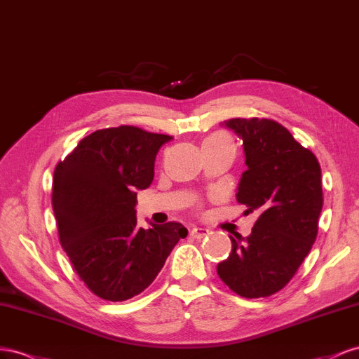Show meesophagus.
I'll use <instances>...</instances> for the list:
<instances>
[{
  "label": "esophagus",
  "mask_w": 359,
  "mask_h": 359,
  "mask_svg": "<svg viewBox=\"0 0 359 359\" xmlns=\"http://www.w3.org/2000/svg\"><path fill=\"white\" fill-rule=\"evenodd\" d=\"M208 234H210V231L208 229H203V227H194L191 230V236L194 239H203V238H206Z\"/></svg>",
  "instance_id": "esophagus-1"
}]
</instances>
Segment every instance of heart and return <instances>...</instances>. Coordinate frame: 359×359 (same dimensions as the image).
<instances>
[{"mask_svg":"<svg viewBox=\"0 0 359 359\" xmlns=\"http://www.w3.org/2000/svg\"><path fill=\"white\" fill-rule=\"evenodd\" d=\"M204 142H230V140L222 134H215V135L209 137Z\"/></svg>","mask_w":359,"mask_h":359,"instance_id":"obj_1","label":"heart"}]
</instances>
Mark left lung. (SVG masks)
<instances>
[{"mask_svg":"<svg viewBox=\"0 0 359 359\" xmlns=\"http://www.w3.org/2000/svg\"><path fill=\"white\" fill-rule=\"evenodd\" d=\"M224 125L243 141L245 163L236 198L257 212L248 238H230L219 278L243 298L280 292L299 269L319 230L322 172L314 153L269 118H230Z\"/></svg>","mask_w":359,"mask_h":359,"instance_id":"left-lung-1","label":"left lung"}]
</instances>
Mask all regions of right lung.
<instances>
[{"mask_svg": "<svg viewBox=\"0 0 359 359\" xmlns=\"http://www.w3.org/2000/svg\"><path fill=\"white\" fill-rule=\"evenodd\" d=\"M172 137L135 126L99 129L83 138L54 171L58 238L78 276L99 298H134L156 278L176 243L180 222L137 225V189L155 176L158 150Z\"/></svg>", "mask_w": 359, "mask_h": 359, "instance_id": "add662e5", "label": "right lung"}]
</instances>
